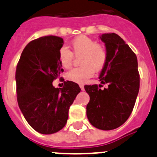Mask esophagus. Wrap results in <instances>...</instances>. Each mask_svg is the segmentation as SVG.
I'll use <instances>...</instances> for the list:
<instances>
[{"mask_svg":"<svg viewBox=\"0 0 157 157\" xmlns=\"http://www.w3.org/2000/svg\"><path fill=\"white\" fill-rule=\"evenodd\" d=\"M80 89H81V90H84V86H83V84H80Z\"/></svg>","mask_w":157,"mask_h":157,"instance_id":"1","label":"esophagus"}]
</instances>
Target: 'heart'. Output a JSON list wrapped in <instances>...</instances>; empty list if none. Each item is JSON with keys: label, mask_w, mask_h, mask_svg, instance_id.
I'll return each mask as SVG.
<instances>
[{"label": "heart", "mask_w": 157, "mask_h": 157, "mask_svg": "<svg viewBox=\"0 0 157 157\" xmlns=\"http://www.w3.org/2000/svg\"><path fill=\"white\" fill-rule=\"evenodd\" d=\"M71 48L75 56H81L79 67L71 69L66 74V78L77 83H83L92 77L95 71H99L105 66L107 51L105 46L97 44L93 39L85 36L75 38L71 42ZM73 53L66 47L61 48L58 55L61 65L64 68L71 67L74 59Z\"/></svg>", "instance_id": "b5f03b06"}]
</instances>
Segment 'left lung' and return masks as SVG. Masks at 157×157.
Masks as SVG:
<instances>
[{
    "label": "left lung",
    "mask_w": 157,
    "mask_h": 157,
    "mask_svg": "<svg viewBox=\"0 0 157 157\" xmlns=\"http://www.w3.org/2000/svg\"><path fill=\"white\" fill-rule=\"evenodd\" d=\"M105 43L107 60L99 74L101 90L96 84L86 85L90 96L86 115L90 124L98 129L109 131L122 125L132 112L140 88L137 56L118 35L99 36Z\"/></svg>",
    "instance_id": "obj_1"
}]
</instances>
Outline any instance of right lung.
<instances>
[{"instance_id":"add662e5","label":"right lung","mask_w":157,"mask_h":157,"mask_svg":"<svg viewBox=\"0 0 157 157\" xmlns=\"http://www.w3.org/2000/svg\"><path fill=\"white\" fill-rule=\"evenodd\" d=\"M63 43V39L55 36L32 41L16 70L19 107L29 125L42 134H54L65 126L70 106L80 92L72 81H64L63 88L52 85L64 71L58 59Z\"/></svg>"}]
</instances>
